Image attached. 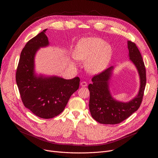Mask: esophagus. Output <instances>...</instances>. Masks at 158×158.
<instances>
[{
  "mask_svg": "<svg viewBox=\"0 0 158 158\" xmlns=\"http://www.w3.org/2000/svg\"><path fill=\"white\" fill-rule=\"evenodd\" d=\"M81 85L82 87H86L87 85V83L85 81H82V82H81Z\"/></svg>",
  "mask_w": 158,
  "mask_h": 158,
  "instance_id": "obj_1",
  "label": "esophagus"
}]
</instances>
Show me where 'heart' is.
Returning a JSON list of instances; mask_svg holds the SVG:
<instances>
[{
  "label": "heart",
  "mask_w": 158,
  "mask_h": 158,
  "mask_svg": "<svg viewBox=\"0 0 158 158\" xmlns=\"http://www.w3.org/2000/svg\"><path fill=\"white\" fill-rule=\"evenodd\" d=\"M112 56L111 46L98 37L81 39L76 44L74 51L75 59L86 62V70L93 74H98L106 70Z\"/></svg>",
  "instance_id": "obj_1"
}]
</instances>
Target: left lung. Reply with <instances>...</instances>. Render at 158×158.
Here are the masks:
<instances>
[{
    "label": "left lung",
    "mask_w": 158,
    "mask_h": 158,
    "mask_svg": "<svg viewBox=\"0 0 158 158\" xmlns=\"http://www.w3.org/2000/svg\"><path fill=\"white\" fill-rule=\"evenodd\" d=\"M127 49L129 60L136 67L139 76L138 93L127 102L118 101L112 96L109 85L114 66L94 76L92 79L93 83L88 85L90 92L89 107L92 117L101 124H119L136 112L141 104L146 84L144 64L136 44L128 40Z\"/></svg>",
    "instance_id": "obj_1"
}]
</instances>
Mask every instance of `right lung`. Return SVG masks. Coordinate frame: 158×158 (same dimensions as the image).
Wrapping results in <instances>:
<instances>
[{
  "instance_id": "1",
  "label": "right lung",
  "mask_w": 158,
  "mask_h": 158,
  "mask_svg": "<svg viewBox=\"0 0 158 158\" xmlns=\"http://www.w3.org/2000/svg\"><path fill=\"white\" fill-rule=\"evenodd\" d=\"M46 31L44 29L26 44L20 54L15 77L25 107L40 118L50 119L64 110L71 95L79 89L80 79H65L35 74V54L40 48L49 45Z\"/></svg>"
}]
</instances>
